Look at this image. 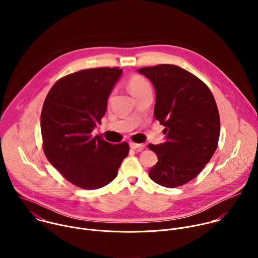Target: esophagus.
<instances>
[{"mask_svg":"<svg viewBox=\"0 0 258 258\" xmlns=\"http://www.w3.org/2000/svg\"><path fill=\"white\" fill-rule=\"evenodd\" d=\"M130 147L134 150H138V151H142L144 149V145L143 144H137V143H130Z\"/></svg>","mask_w":258,"mask_h":258,"instance_id":"34e87169","label":"esophagus"}]
</instances>
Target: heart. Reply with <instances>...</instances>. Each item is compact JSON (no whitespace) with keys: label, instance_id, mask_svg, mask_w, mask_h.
Listing matches in <instances>:
<instances>
[{"label":"heart","instance_id":"b5f03b06","mask_svg":"<svg viewBox=\"0 0 258 258\" xmlns=\"http://www.w3.org/2000/svg\"><path fill=\"white\" fill-rule=\"evenodd\" d=\"M128 90L131 94L136 98L137 96L143 94L144 92L151 89L149 83L147 82L144 78L140 76H133L128 81Z\"/></svg>","mask_w":258,"mask_h":258}]
</instances>
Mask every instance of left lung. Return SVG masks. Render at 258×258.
<instances>
[{"label":"left lung","mask_w":258,"mask_h":258,"mask_svg":"<svg viewBox=\"0 0 258 258\" xmlns=\"http://www.w3.org/2000/svg\"><path fill=\"white\" fill-rule=\"evenodd\" d=\"M138 72L153 84L154 116L165 126V142L148 146L158 157L149 176L166 188L185 185L217 148L220 121L215 100L202 81L178 66L161 64Z\"/></svg>","instance_id":"left-lung-1"}]
</instances>
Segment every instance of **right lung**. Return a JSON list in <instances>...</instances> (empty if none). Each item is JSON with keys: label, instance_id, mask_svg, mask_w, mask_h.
I'll list each match as a JSON object with an SVG mask.
<instances>
[{"label": "right lung", "instance_id": "obj_1", "mask_svg": "<svg viewBox=\"0 0 258 258\" xmlns=\"http://www.w3.org/2000/svg\"><path fill=\"white\" fill-rule=\"evenodd\" d=\"M121 75L117 67L71 73L52 87L44 102L41 132L46 157L82 189L96 190L111 182L128 154L127 143L113 145L92 136Z\"/></svg>", "mask_w": 258, "mask_h": 258}]
</instances>
